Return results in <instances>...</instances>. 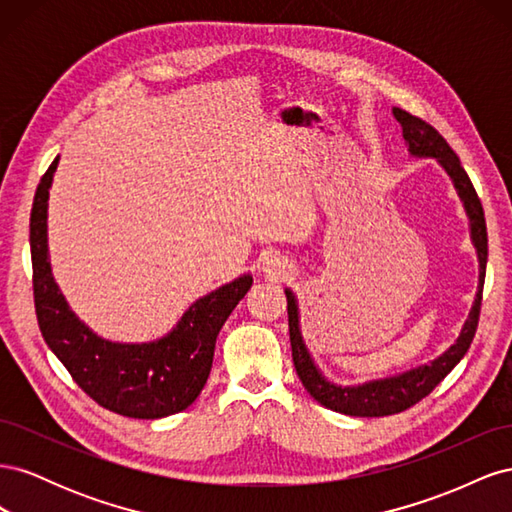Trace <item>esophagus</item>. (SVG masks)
<instances>
[{
	"mask_svg": "<svg viewBox=\"0 0 512 512\" xmlns=\"http://www.w3.org/2000/svg\"><path fill=\"white\" fill-rule=\"evenodd\" d=\"M280 269H282V262L277 260V258H273V256H267L265 260H262V271L265 273H280Z\"/></svg>",
	"mask_w": 512,
	"mask_h": 512,
	"instance_id": "esophagus-1",
	"label": "esophagus"
}]
</instances>
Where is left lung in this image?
I'll list each match as a JSON object with an SVG mask.
<instances>
[{
  "instance_id": "left-lung-1",
  "label": "left lung",
  "mask_w": 512,
  "mask_h": 512,
  "mask_svg": "<svg viewBox=\"0 0 512 512\" xmlns=\"http://www.w3.org/2000/svg\"><path fill=\"white\" fill-rule=\"evenodd\" d=\"M395 119L401 123L404 141L408 145L410 156L414 158H433L446 170L451 177L455 190L461 198L463 209L470 220V239L476 247L478 256V290L468 314V320L463 322L457 342L442 352L438 359H433L427 365H418L414 369L404 371V374L369 380L356 386H339L322 376V371L316 367L312 354H309L303 335H301V318L297 297L290 288H286L288 299V329H290V346H292V363L297 369V376L303 382L307 393L312 395L320 406L329 408L339 414L348 416H389L404 412L427 397L436 386L451 374L453 367L463 359L468 352L480 316V299H483V284H485V269H487V224L485 211L480 205V198L474 190V185L463 170L457 153L448 147L442 134L429 126L427 121L418 119L401 108H393Z\"/></svg>"
}]
</instances>
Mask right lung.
<instances>
[{"label":"right lung","mask_w":512,"mask_h":512,"mask_svg":"<svg viewBox=\"0 0 512 512\" xmlns=\"http://www.w3.org/2000/svg\"><path fill=\"white\" fill-rule=\"evenodd\" d=\"M59 158L42 175L29 218L34 303L44 342L74 382L106 410L130 418H162L194 404L209 378L215 339L232 309L252 286L243 273L196 299L173 331L145 344H119L96 335L76 316L51 273L49 190Z\"/></svg>","instance_id":"obj_1"}]
</instances>
